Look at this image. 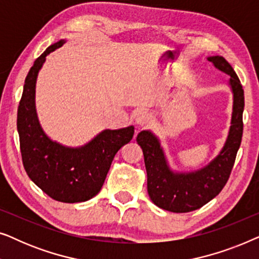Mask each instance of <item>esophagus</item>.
Wrapping results in <instances>:
<instances>
[{"label": "esophagus", "mask_w": 259, "mask_h": 259, "mask_svg": "<svg viewBox=\"0 0 259 259\" xmlns=\"http://www.w3.org/2000/svg\"><path fill=\"white\" fill-rule=\"evenodd\" d=\"M136 121L139 126H147L148 123H151V121H152V116L148 112L141 111L137 114Z\"/></svg>", "instance_id": "esophagus-1"}]
</instances>
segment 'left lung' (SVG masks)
<instances>
[{
    "mask_svg": "<svg viewBox=\"0 0 259 259\" xmlns=\"http://www.w3.org/2000/svg\"><path fill=\"white\" fill-rule=\"evenodd\" d=\"M215 68L230 75L233 94L231 126L222 151L203 168L176 172L169 167L160 141L151 131H141L137 141L143 148L147 172V192L160 208L176 213L197 210L218 196L228 183L243 136L244 91L231 65L223 56H208Z\"/></svg>",
    "mask_w": 259,
    "mask_h": 259,
    "instance_id": "1",
    "label": "left lung"
}]
</instances>
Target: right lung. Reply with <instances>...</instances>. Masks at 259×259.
Returning <instances> with one entry per match:
<instances>
[{"instance_id": "right-lung-1", "label": "right lung", "mask_w": 259, "mask_h": 259, "mask_svg": "<svg viewBox=\"0 0 259 259\" xmlns=\"http://www.w3.org/2000/svg\"><path fill=\"white\" fill-rule=\"evenodd\" d=\"M65 42L66 40H60L49 46L35 60L28 73L17 109V131L22 162L28 177L53 199L62 203H80L90 200L100 192L114 155L132 140L134 127L104 130L80 147L63 146L44 132L35 107L37 74L46 56Z\"/></svg>"}]
</instances>
